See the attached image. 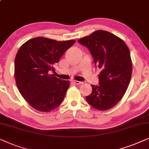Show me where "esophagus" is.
<instances>
[{"instance_id":"obj_1","label":"esophagus","mask_w":149,"mask_h":149,"mask_svg":"<svg viewBox=\"0 0 149 149\" xmlns=\"http://www.w3.org/2000/svg\"><path fill=\"white\" fill-rule=\"evenodd\" d=\"M73 83H74L75 84H77V85H79V84H82L83 82L82 81H76V80H73L72 81Z\"/></svg>"}]
</instances>
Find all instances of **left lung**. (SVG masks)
Segmentation results:
<instances>
[{"instance_id":"obj_1","label":"left lung","mask_w":149,"mask_h":149,"mask_svg":"<svg viewBox=\"0 0 149 149\" xmlns=\"http://www.w3.org/2000/svg\"><path fill=\"white\" fill-rule=\"evenodd\" d=\"M78 42L91 52L96 68L100 70L98 84L91 85L93 92L86 100L94 108L105 111L120 101L130 81L132 63L126 44L104 30L79 39Z\"/></svg>"}]
</instances>
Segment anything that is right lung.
Returning <instances> with one entry per match:
<instances>
[{"label":"right lung","mask_w":149,"mask_h":149,"mask_svg":"<svg viewBox=\"0 0 149 149\" xmlns=\"http://www.w3.org/2000/svg\"><path fill=\"white\" fill-rule=\"evenodd\" d=\"M75 42L36 37L19 48L15 59L17 86L33 109L49 112L61 104L70 82L50 72H54V65Z\"/></svg>","instance_id":"obj_1"}]
</instances>
